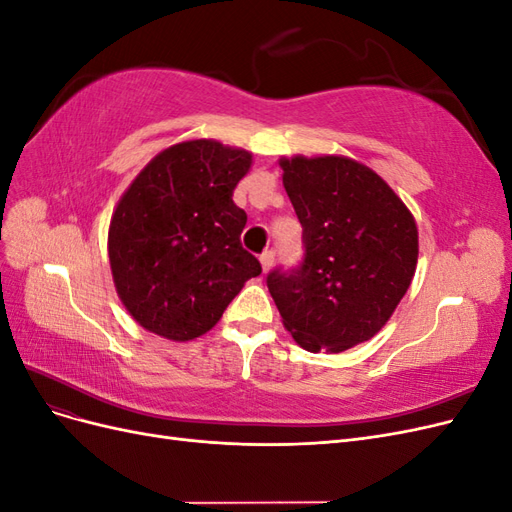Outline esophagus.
I'll return each mask as SVG.
<instances>
[{
  "mask_svg": "<svg viewBox=\"0 0 512 512\" xmlns=\"http://www.w3.org/2000/svg\"><path fill=\"white\" fill-rule=\"evenodd\" d=\"M273 260H275V252H273V250L262 252V254H260V265H262V271L267 273V271L273 267Z\"/></svg>",
  "mask_w": 512,
  "mask_h": 512,
  "instance_id": "1",
  "label": "esophagus"
}]
</instances>
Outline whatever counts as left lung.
<instances>
[{
  "mask_svg": "<svg viewBox=\"0 0 512 512\" xmlns=\"http://www.w3.org/2000/svg\"><path fill=\"white\" fill-rule=\"evenodd\" d=\"M303 226L299 267L267 275L294 342L344 352L374 337L410 288L418 230L401 198L374 170L337 156L280 162Z\"/></svg>",
  "mask_w": 512,
  "mask_h": 512,
  "instance_id": "8db88e82",
  "label": "left lung"
}]
</instances>
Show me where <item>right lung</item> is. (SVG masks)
Returning <instances> with one entry per match:
<instances>
[{"mask_svg":"<svg viewBox=\"0 0 512 512\" xmlns=\"http://www.w3.org/2000/svg\"><path fill=\"white\" fill-rule=\"evenodd\" d=\"M252 156L215 141L173 145L121 196L108 230L119 297L147 331L175 342L207 333L262 273L241 245L247 215L232 192Z\"/></svg>","mask_w":512,"mask_h":512,"instance_id":"obj_1","label":"right lung"}]
</instances>
